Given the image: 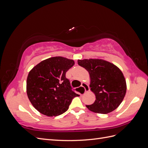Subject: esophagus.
Returning <instances> with one entry per match:
<instances>
[{
  "instance_id": "obj_1",
  "label": "esophagus",
  "mask_w": 148,
  "mask_h": 148,
  "mask_svg": "<svg viewBox=\"0 0 148 148\" xmlns=\"http://www.w3.org/2000/svg\"><path fill=\"white\" fill-rule=\"evenodd\" d=\"M84 90V92H87L89 91V86L85 83H82V86H81Z\"/></svg>"
}]
</instances>
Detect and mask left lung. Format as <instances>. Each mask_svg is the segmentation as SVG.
I'll return each mask as SVG.
<instances>
[{
    "label": "left lung",
    "mask_w": 148,
    "mask_h": 148,
    "mask_svg": "<svg viewBox=\"0 0 148 148\" xmlns=\"http://www.w3.org/2000/svg\"><path fill=\"white\" fill-rule=\"evenodd\" d=\"M78 64L86 69L90 77L91 91L96 100L87 108L93 112L108 114L123 101L127 91L125 78L119 68L102 59L78 60Z\"/></svg>",
    "instance_id": "1"
}]
</instances>
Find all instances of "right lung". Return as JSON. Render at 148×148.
Returning a JSON list of instances; mask_svg holds the SVG:
<instances>
[{
	"instance_id": "1",
	"label": "right lung",
	"mask_w": 148,
	"mask_h": 148,
	"mask_svg": "<svg viewBox=\"0 0 148 148\" xmlns=\"http://www.w3.org/2000/svg\"><path fill=\"white\" fill-rule=\"evenodd\" d=\"M75 64L73 60L53 57L34 66L26 80V92L33 107L49 117L61 115L69 109L71 101L79 96L71 90L67 71Z\"/></svg>"
}]
</instances>
